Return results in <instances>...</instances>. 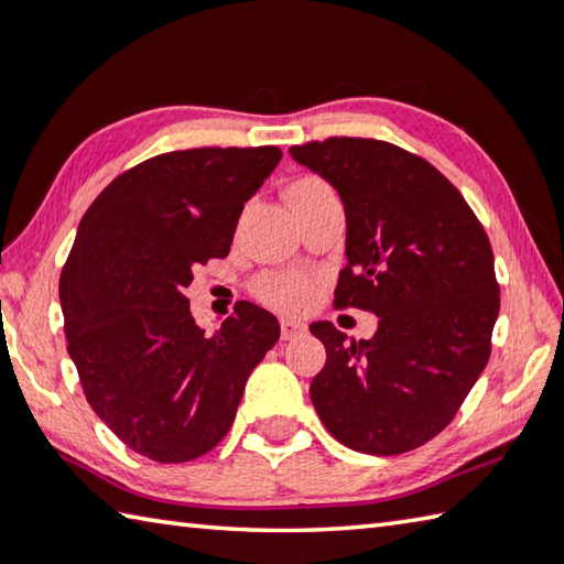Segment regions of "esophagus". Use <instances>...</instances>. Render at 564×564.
I'll return each instance as SVG.
<instances>
[{
  "mask_svg": "<svg viewBox=\"0 0 564 564\" xmlns=\"http://www.w3.org/2000/svg\"><path fill=\"white\" fill-rule=\"evenodd\" d=\"M280 327H282V339H297V337H304V334H307V327H304L302 322L290 319V317H282Z\"/></svg>",
  "mask_w": 564,
  "mask_h": 564,
  "instance_id": "34e87169",
  "label": "esophagus"
}]
</instances>
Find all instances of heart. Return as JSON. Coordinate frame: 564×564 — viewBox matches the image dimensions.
Listing matches in <instances>:
<instances>
[{
    "label": "heart",
    "instance_id": "b5f03b06",
    "mask_svg": "<svg viewBox=\"0 0 564 564\" xmlns=\"http://www.w3.org/2000/svg\"><path fill=\"white\" fill-rule=\"evenodd\" d=\"M324 183L319 177H302V181L294 183L290 187V195L310 191V187H322ZM257 297L264 300L267 304L280 310H300L312 297V282L307 276L294 274V272H284V274H267L260 282L254 284Z\"/></svg>",
    "mask_w": 564,
    "mask_h": 564
}]
</instances>
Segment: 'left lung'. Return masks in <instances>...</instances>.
Instances as JSON below:
<instances>
[{"instance_id":"left-lung-1","label":"left lung","mask_w":564,"mask_h":564,"mask_svg":"<svg viewBox=\"0 0 564 564\" xmlns=\"http://www.w3.org/2000/svg\"><path fill=\"white\" fill-rule=\"evenodd\" d=\"M290 153L347 213L334 307L379 317L359 341L332 322L312 324L327 349L310 387L314 409L351 451L419 448L453 421L490 357L500 288L488 235L458 187L399 145L341 135Z\"/></svg>"}]
</instances>
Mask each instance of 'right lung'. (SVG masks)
Returning <instances> with one entry per match:
<instances>
[{
    "label": "right lung",
    "mask_w": 564,
    "mask_h": 564,
    "mask_svg": "<svg viewBox=\"0 0 564 564\" xmlns=\"http://www.w3.org/2000/svg\"><path fill=\"white\" fill-rule=\"evenodd\" d=\"M280 158L276 145L148 158L78 223L58 280L68 357L96 416L145 458L213 451L280 339V322L252 302L205 337L183 294L197 264L230 252L245 203Z\"/></svg>",
    "instance_id": "1"
}]
</instances>
